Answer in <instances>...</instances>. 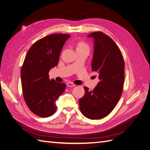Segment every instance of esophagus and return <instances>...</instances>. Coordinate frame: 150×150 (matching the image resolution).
Instances as JSON below:
<instances>
[{"label": "esophagus", "instance_id": "obj_1", "mask_svg": "<svg viewBox=\"0 0 150 150\" xmlns=\"http://www.w3.org/2000/svg\"><path fill=\"white\" fill-rule=\"evenodd\" d=\"M67 86L68 87H73V86H75V84L72 82H68L67 83Z\"/></svg>", "mask_w": 150, "mask_h": 150}]
</instances>
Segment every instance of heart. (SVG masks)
Listing matches in <instances>:
<instances>
[{
	"label": "heart",
	"mask_w": 150,
	"mask_h": 150,
	"mask_svg": "<svg viewBox=\"0 0 150 150\" xmlns=\"http://www.w3.org/2000/svg\"><path fill=\"white\" fill-rule=\"evenodd\" d=\"M84 48H89L88 44H86L85 42L83 41H80L77 44V49H84Z\"/></svg>",
	"instance_id": "1"
}]
</instances>
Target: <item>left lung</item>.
<instances>
[{
    "mask_svg": "<svg viewBox=\"0 0 150 150\" xmlns=\"http://www.w3.org/2000/svg\"><path fill=\"white\" fill-rule=\"evenodd\" d=\"M93 39V71L98 74L99 82L93 91L84 87L85 94L79 99L82 114L91 120L108 116L115 108L122 94L125 79V62L119 47L101 32L88 35Z\"/></svg>",
    "mask_w": 150,
    "mask_h": 150,
    "instance_id": "8db88e82",
    "label": "left lung"
}]
</instances>
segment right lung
I'll list each match as a JSON object with an SVG mask.
<instances>
[{
	"label": "right lung",
	"instance_id": "right-lung-1",
	"mask_svg": "<svg viewBox=\"0 0 150 150\" xmlns=\"http://www.w3.org/2000/svg\"><path fill=\"white\" fill-rule=\"evenodd\" d=\"M69 34L49 35L35 42L28 51L21 68L24 100L29 110L40 117L52 115L56 101L66 89L64 83L49 79V72L57 66L61 50Z\"/></svg>",
	"mask_w": 150,
	"mask_h": 150
}]
</instances>
